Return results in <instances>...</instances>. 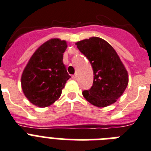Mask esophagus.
<instances>
[{"label": "esophagus", "instance_id": "34e87169", "mask_svg": "<svg viewBox=\"0 0 151 151\" xmlns=\"http://www.w3.org/2000/svg\"><path fill=\"white\" fill-rule=\"evenodd\" d=\"M72 78H73V80H76V79H77V75H76V74L73 75V76H72Z\"/></svg>", "mask_w": 151, "mask_h": 151}]
</instances>
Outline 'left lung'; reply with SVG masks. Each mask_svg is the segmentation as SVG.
I'll return each mask as SVG.
<instances>
[{
	"label": "left lung",
	"instance_id": "left-lung-1",
	"mask_svg": "<svg viewBox=\"0 0 151 151\" xmlns=\"http://www.w3.org/2000/svg\"><path fill=\"white\" fill-rule=\"evenodd\" d=\"M76 45L88 58L94 73L92 87L82 92L84 99L99 108L115 103L129 83L128 72L116 51L99 37L81 40Z\"/></svg>",
	"mask_w": 151,
	"mask_h": 151
}]
</instances>
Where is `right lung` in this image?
<instances>
[{"mask_svg": "<svg viewBox=\"0 0 151 151\" xmlns=\"http://www.w3.org/2000/svg\"><path fill=\"white\" fill-rule=\"evenodd\" d=\"M67 42L57 38L42 44L24 67L21 84L24 96L32 104L45 108L60 97L70 78L63 63Z\"/></svg>", "mask_w": 151, "mask_h": 151, "instance_id": "1", "label": "right lung"}]
</instances>
